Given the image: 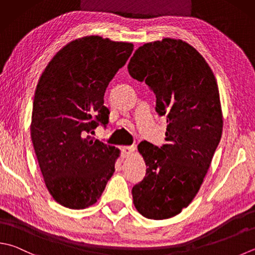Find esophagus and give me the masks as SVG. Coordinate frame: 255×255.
Wrapping results in <instances>:
<instances>
[{"mask_svg":"<svg viewBox=\"0 0 255 255\" xmlns=\"http://www.w3.org/2000/svg\"><path fill=\"white\" fill-rule=\"evenodd\" d=\"M121 151H122V156L123 157H128L134 151H135V146H134V145L122 146L121 147Z\"/></svg>","mask_w":255,"mask_h":255,"instance_id":"1","label":"esophagus"}]
</instances>
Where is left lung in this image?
<instances>
[{"label": "left lung", "mask_w": 255, "mask_h": 255, "mask_svg": "<svg viewBox=\"0 0 255 255\" xmlns=\"http://www.w3.org/2000/svg\"><path fill=\"white\" fill-rule=\"evenodd\" d=\"M128 69L154 92L156 112L166 115L167 122L166 144H138L147 167L133 186V203L144 218L169 219L194 199L220 143L223 117L218 83L193 46L169 37L138 47Z\"/></svg>", "instance_id": "left-lung-1"}]
</instances>
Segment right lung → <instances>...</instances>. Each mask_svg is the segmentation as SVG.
<instances>
[{"mask_svg": "<svg viewBox=\"0 0 255 255\" xmlns=\"http://www.w3.org/2000/svg\"><path fill=\"white\" fill-rule=\"evenodd\" d=\"M132 51V43L81 37L62 47L38 80L31 138L47 190L65 208L93 205L115 171L120 150L90 134L109 123L105 90Z\"/></svg>", "mask_w": 255, "mask_h": 255, "instance_id": "add662e5", "label": "right lung"}]
</instances>
